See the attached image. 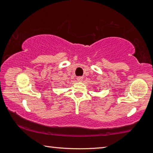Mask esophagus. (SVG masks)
Returning <instances> with one entry per match:
<instances>
[{
	"label": "esophagus",
	"instance_id": "obj_1",
	"mask_svg": "<svg viewBox=\"0 0 153 153\" xmlns=\"http://www.w3.org/2000/svg\"><path fill=\"white\" fill-rule=\"evenodd\" d=\"M77 80L78 82H82L83 81V77H82V76H79V77H77Z\"/></svg>",
	"mask_w": 153,
	"mask_h": 153
}]
</instances>
